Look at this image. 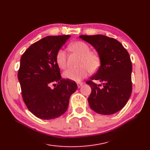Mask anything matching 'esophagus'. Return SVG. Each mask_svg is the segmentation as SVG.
Here are the masks:
<instances>
[{"label": "esophagus", "mask_w": 150, "mask_h": 150, "mask_svg": "<svg viewBox=\"0 0 150 150\" xmlns=\"http://www.w3.org/2000/svg\"><path fill=\"white\" fill-rule=\"evenodd\" d=\"M83 82H78L77 83V86H78V88H80V87H81L82 86H83Z\"/></svg>", "instance_id": "1"}]
</instances>
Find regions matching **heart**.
Instances as JSON below:
<instances>
[{"instance_id":"obj_1","label":"heart","mask_w":150,"mask_h":150,"mask_svg":"<svg viewBox=\"0 0 150 150\" xmlns=\"http://www.w3.org/2000/svg\"><path fill=\"white\" fill-rule=\"evenodd\" d=\"M70 51L80 56L79 67L69 68L64 71L63 76L66 79L79 82L91 73H96L101 64V57L97 50H90L89 45L83 41H75L69 46ZM56 63L61 69L67 66V54L63 49H59L56 54Z\"/></svg>"}]
</instances>
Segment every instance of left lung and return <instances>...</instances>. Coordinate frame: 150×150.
<instances>
[{
    "instance_id": "left-lung-1",
    "label": "left lung",
    "mask_w": 150,
    "mask_h": 150,
    "mask_svg": "<svg viewBox=\"0 0 150 150\" xmlns=\"http://www.w3.org/2000/svg\"><path fill=\"white\" fill-rule=\"evenodd\" d=\"M99 52L101 64L86 83L91 87L88 98L91 108L101 115H112L122 110L132 93V62L129 54L117 40L103 35H80ZM93 80H99L98 85Z\"/></svg>"
}]
</instances>
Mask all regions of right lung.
Here are the masks:
<instances>
[{
	"label": "right lung",
	"mask_w": 150,
	"mask_h": 150,
	"mask_svg": "<svg viewBox=\"0 0 150 150\" xmlns=\"http://www.w3.org/2000/svg\"><path fill=\"white\" fill-rule=\"evenodd\" d=\"M70 37H45L30 45L21 57L18 78L22 98L30 112L39 118L50 120L64 114L77 89L75 82L61 79L55 59L57 51Z\"/></svg>",
	"instance_id": "1"
}]
</instances>
